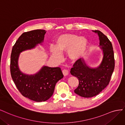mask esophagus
I'll return each instance as SVG.
<instances>
[{
	"mask_svg": "<svg viewBox=\"0 0 125 125\" xmlns=\"http://www.w3.org/2000/svg\"><path fill=\"white\" fill-rule=\"evenodd\" d=\"M62 73L64 75V76H67L68 74V71L67 70H63L62 71Z\"/></svg>",
	"mask_w": 125,
	"mask_h": 125,
	"instance_id": "34e87169",
	"label": "esophagus"
}]
</instances>
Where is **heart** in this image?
<instances>
[{
  "label": "heart",
  "instance_id": "obj_1",
  "mask_svg": "<svg viewBox=\"0 0 125 125\" xmlns=\"http://www.w3.org/2000/svg\"><path fill=\"white\" fill-rule=\"evenodd\" d=\"M88 46V40L84 37L71 34H64L59 36L55 43L50 44L49 49L51 59L59 62L62 58V53L67 51L68 58L76 61L81 58L85 53Z\"/></svg>",
  "mask_w": 125,
  "mask_h": 125
}]
</instances>
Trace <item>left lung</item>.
Instances as JSON below:
<instances>
[{
	"label": "left lung",
	"instance_id": "8db88e82",
	"mask_svg": "<svg viewBox=\"0 0 125 125\" xmlns=\"http://www.w3.org/2000/svg\"><path fill=\"white\" fill-rule=\"evenodd\" d=\"M99 37V47L103 58L95 67L88 66L84 59H79L71 70L70 73L77 77L79 85L74 92L84 98H91L100 93L108 85L115 67L113 49L111 42L99 31H92Z\"/></svg>",
	"mask_w": 125,
	"mask_h": 125
}]
</instances>
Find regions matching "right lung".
I'll return each mask as SVG.
<instances>
[{
	"label": "right lung",
	"instance_id": "right-lung-1",
	"mask_svg": "<svg viewBox=\"0 0 125 125\" xmlns=\"http://www.w3.org/2000/svg\"><path fill=\"white\" fill-rule=\"evenodd\" d=\"M45 30H36L23 33L12 49L10 72L12 78L21 94L36 102L46 101L53 94L55 84L63 77L60 67L43 65L34 74L29 75L20 70L18 61L22 52L42 45Z\"/></svg>",
	"mask_w": 125,
	"mask_h": 125
}]
</instances>
